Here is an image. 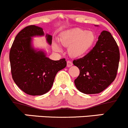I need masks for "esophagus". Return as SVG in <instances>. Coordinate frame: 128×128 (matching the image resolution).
I'll return each mask as SVG.
<instances>
[{"label":"esophagus","mask_w":128,"mask_h":128,"mask_svg":"<svg viewBox=\"0 0 128 128\" xmlns=\"http://www.w3.org/2000/svg\"><path fill=\"white\" fill-rule=\"evenodd\" d=\"M72 65H73V63H72V62L70 61V60H68V61H67V66L70 67L72 66Z\"/></svg>","instance_id":"34e87169"}]
</instances>
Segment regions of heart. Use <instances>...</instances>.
<instances>
[{"label":"heart","mask_w":128,"mask_h":128,"mask_svg":"<svg viewBox=\"0 0 128 128\" xmlns=\"http://www.w3.org/2000/svg\"><path fill=\"white\" fill-rule=\"evenodd\" d=\"M95 41L96 35L93 32L80 28L66 32L60 36V42L69 47V54L76 58L85 55L93 47ZM53 48L56 52L62 51L61 46L56 43L53 44Z\"/></svg>","instance_id":"obj_1"}]
</instances>
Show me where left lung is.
<instances>
[{
  "label": "left lung",
  "mask_w": 128,
  "mask_h": 128,
  "mask_svg": "<svg viewBox=\"0 0 128 128\" xmlns=\"http://www.w3.org/2000/svg\"><path fill=\"white\" fill-rule=\"evenodd\" d=\"M120 58L116 41L109 32L103 30L93 49L83 58L73 60L80 70L74 82L77 89L85 94L104 90L116 78Z\"/></svg>",
  "instance_id": "1"
}]
</instances>
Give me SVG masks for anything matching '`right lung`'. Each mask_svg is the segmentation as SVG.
Listing matches in <instances>:
<instances>
[{"instance_id": "add662e5", "label": "right lung", "mask_w": 128, "mask_h": 128, "mask_svg": "<svg viewBox=\"0 0 128 128\" xmlns=\"http://www.w3.org/2000/svg\"><path fill=\"white\" fill-rule=\"evenodd\" d=\"M42 28L29 25L21 30L15 38L9 54L11 73L18 88L30 95H42L47 93L54 83L56 73L66 66L65 59L50 60L42 50L32 46V37L43 36ZM52 44V36L46 35Z\"/></svg>"}]
</instances>
